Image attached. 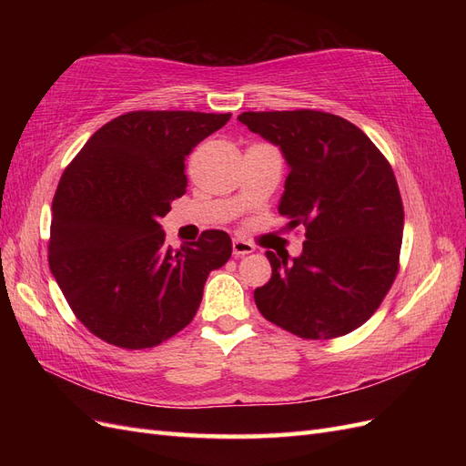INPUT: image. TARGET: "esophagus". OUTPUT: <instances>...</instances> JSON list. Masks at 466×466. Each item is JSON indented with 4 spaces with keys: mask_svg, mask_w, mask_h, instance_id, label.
I'll use <instances>...</instances> for the list:
<instances>
[{
    "mask_svg": "<svg viewBox=\"0 0 466 466\" xmlns=\"http://www.w3.org/2000/svg\"><path fill=\"white\" fill-rule=\"evenodd\" d=\"M255 252V245H250L248 241H243V238H233V255L235 257H245Z\"/></svg>",
    "mask_w": 466,
    "mask_h": 466,
    "instance_id": "obj_1",
    "label": "esophagus"
}]
</instances>
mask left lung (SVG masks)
<instances>
[{
    "label": "left lung",
    "instance_id": "1",
    "mask_svg": "<svg viewBox=\"0 0 466 466\" xmlns=\"http://www.w3.org/2000/svg\"><path fill=\"white\" fill-rule=\"evenodd\" d=\"M289 165L278 211L303 228L299 258L266 252L272 278L255 289L266 320L330 340L368 320L399 274L404 208L392 167L356 124L322 110L238 115Z\"/></svg>",
    "mask_w": 466,
    "mask_h": 466
}]
</instances>
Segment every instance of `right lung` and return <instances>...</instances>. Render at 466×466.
Listing matches in <instances>:
<instances>
[{
	"mask_svg": "<svg viewBox=\"0 0 466 466\" xmlns=\"http://www.w3.org/2000/svg\"><path fill=\"white\" fill-rule=\"evenodd\" d=\"M229 118L128 112L66 167L52 202L50 270L74 315L106 344L146 350L168 340L198 311L208 274L229 260L225 231L173 250L159 225L187 192V155Z\"/></svg>",
	"mask_w": 466,
	"mask_h": 466,
	"instance_id": "1",
	"label": "right lung"
}]
</instances>
